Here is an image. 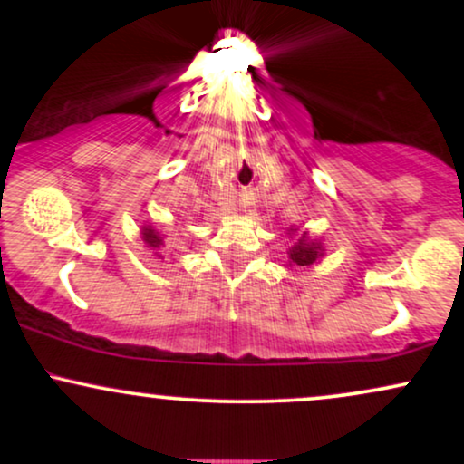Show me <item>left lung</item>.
<instances>
[{
  "mask_svg": "<svg viewBox=\"0 0 464 464\" xmlns=\"http://www.w3.org/2000/svg\"><path fill=\"white\" fill-rule=\"evenodd\" d=\"M292 233L296 231V228H290ZM323 244L316 242V239H310L307 233H303V236L296 239L295 246L290 248V266L296 264V266H312L316 264L318 259L323 257Z\"/></svg>",
  "mask_w": 464,
  "mask_h": 464,
  "instance_id": "1",
  "label": "left lung"
}]
</instances>
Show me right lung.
<instances>
[{
  "instance_id": "1",
  "label": "right lung",
  "mask_w": 464,
  "mask_h": 464,
  "mask_svg": "<svg viewBox=\"0 0 464 464\" xmlns=\"http://www.w3.org/2000/svg\"><path fill=\"white\" fill-rule=\"evenodd\" d=\"M141 237H143V242L148 244V246L150 248H159L163 244V237L159 236V231L157 228H152L150 225H146L143 227V231H141Z\"/></svg>"
}]
</instances>
